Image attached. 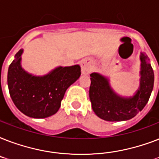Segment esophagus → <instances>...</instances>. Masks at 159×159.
Returning a JSON list of instances; mask_svg holds the SVG:
<instances>
[{"label": "esophagus", "mask_w": 159, "mask_h": 159, "mask_svg": "<svg viewBox=\"0 0 159 159\" xmlns=\"http://www.w3.org/2000/svg\"><path fill=\"white\" fill-rule=\"evenodd\" d=\"M81 67H82V73L83 75L89 74L92 72L93 67V62L89 58L82 59L81 62Z\"/></svg>", "instance_id": "obj_1"}]
</instances>
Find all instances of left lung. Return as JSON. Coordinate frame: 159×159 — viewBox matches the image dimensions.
<instances>
[{"mask_svg":"<svg viewBox=\"0 0 159 159\" xmlns=\"http://www.w3.org/2000/svg\"><path fill=\"white\" fill-rule=\"evenodd\" d=\"M139 86L133 96L124 97L111 87L108 77L98 72H92L89 97L92 107L99 118L106 121H125L130 120L148 103L153 88L154 74L149 58L140 53Z\"/></svg>","mask_w":159,"mask_h":159,"instance_id":"obj_1","label":"left lung"}]
</instances>
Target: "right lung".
Returning <instances> with one entry per match:
<instances>
[{"mask_svg":"<svg viewBox=\"0 0 159 159\" xmlns=\"http://www.w3.org/2000/svg\"><path fill=\"white\" fill-rule=\"evenodd\" d=\"M21 48L8 69L7 83L14 104L25 116L47 118L57 112L67 89L81 76L79 65L58 67L43 76L30 73L21 66Z\"/></svg>","mask_w":159,"mask_h":159,"instance_id":"obj_1","label":"right lung"}]
</instances>
